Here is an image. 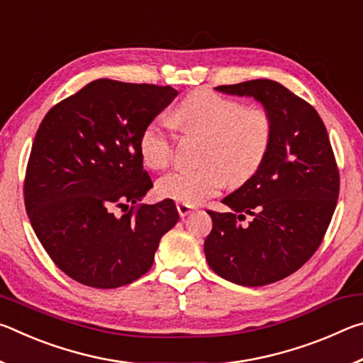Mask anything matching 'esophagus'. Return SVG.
<instances>
[{
    "label": "esophagus",
    "mask_w": 363,
    "mask_h": 363,
    "mask_svg": "<svg viewBox=\"0 0 363 363\" xmlns=\"http://www.w3.org/2000/svg\"><path fill=\"white\" fill-rule=\"evenodd\" d=\"M176 208H177V213H179V216H182V218L187 216V214H190L195 210V206L186 205V203H177Z\"/></svg>",
    "instance_id": "1"
}]
</instances>
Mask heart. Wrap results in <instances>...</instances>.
Segmentation results:
<instances>
[{"instance_id":"heart-1","label":"heart","mask_w":363,"mask_h":363,"mask_svg":"<svg viewBox=\"0 0 363 363\" xmlns=\"http://www.w3.org/2000/svg\"><path fill=\"white\" fill-rule=\"evenodd\" d=\"M173 120L186 134L206 138L196 169H177L158 182V192L186 205H199L216 195L225 182L240 184L253 176L272 143L274 123L264 108H247L242 102L214 91L189 94L173 110ZM139 155L150 169H164L173 157V136L162 120H152L139 134Z\"/></svg>"}]
</instances>
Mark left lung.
<instances>
[{"mask_svg": "<svg viewBox=\"0 0 363 363\" xmlns=\"http://www.w3.org/2000/svg\"><path fill=\"white\" fill-rule=\"evenodd\" d=\"M253 97L274 123L259 169L223 199L229 213L208 211L205 256L219 277L262 286L288 277L320 247L340 195V171L317 110L272 79L218 86ZM247 216L250 223H241Z\"/></svg>", "mask_w": 363, "mask_h": 363, "instance_id": "obj_1", "label": "left lung"}]
</instances>
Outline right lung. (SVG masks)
Returning <instances> with one entry per match:
<instances>
[{"label": "right lung", "mask_w": 363, "mask_h": 363, "mask_svg": "<svg viewBox=\"0 0 363 363\" xmlns=\"http://www.w3.org/2000/svg\"><path fill=\"white\" fill-rule=\"evenodd\" d=\"M176 96L171 86L101 78L43 118L23 182L27 214L49 257L79 284L118 288L143 277L179 220L169 199L134 206L153 187L139 134Z\"/></svg>", "instance_id": "1"}]
</instances>
